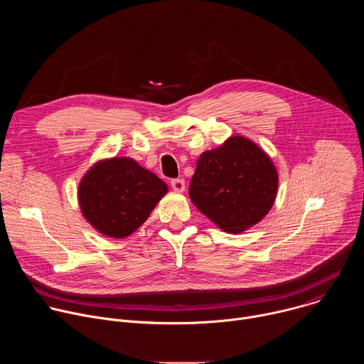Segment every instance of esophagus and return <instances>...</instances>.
I'll use <instances>...</instances> for the list:
<instances>
[{
	"instance_id": "obj_1",
	"label": "esophagus",
	"mask_w": 364,
	"mask_h": 364,
	"mask_svg": "<svg viewBox=\"0 0 364 364\" xmlns=\"http://www.w3.org/2000/svg\"><path fill=\"white\" fill-rule=\"evenodd\" d=\"M171 187H173V190L174 191H184V188H186V183H184V180L183 178H173L171 180Z\"/></svg>"
}]
</instances>
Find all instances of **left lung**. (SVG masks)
Listing matches in <instances>:
<instances>
[{
  "label": "left lung",
  "mask_w": 364,
  "mask_h": 364,
  "mask_svg": "<svg viewBox=\"0 0 364 364\" xmlns=\"http://www.w3.org/2000/svg\"><path fill=\"white\" fill-rule=\"evenodd\" d=\"M277 190L278 174L268 155L252 141L232 136L200 155L188 194L220 229L240 233L269 212Z\"/></svg>",
  "instance_id": "8db88e82"
}]
</instances>
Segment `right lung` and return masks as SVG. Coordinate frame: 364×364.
Returning <instances> with one entry per match:
<instances>
[{"label":"right lung","instance_id":"add662e5","mask_svg":"<svg viewBox=\"0 0 364 364\" xmlns=\"http://www.w3.org/2000/svg\"><path fill=\"white\" fill-rule=\"evenodd\" d=\"M167 193L166 183L131 159H112L92 167L79 186L86 220L100 233L122 239L134 233Z\"/></svg>","mask_w":364,"mask_h":364}]
</instances>
